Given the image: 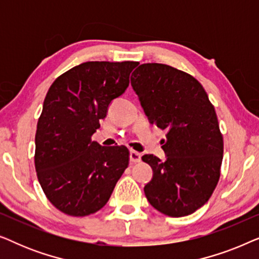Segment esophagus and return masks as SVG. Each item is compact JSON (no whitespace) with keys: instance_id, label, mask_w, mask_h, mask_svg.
Masks as SVG:
<instances>
[{"instance_id":"obj_1","label":"esophagus","mask_w":259,"mask_h":259,"mask_svg":"<svg viewBox=\"0 0 259 259\" xmlns=\"http://www.w3.org/2000/svg\"><path fill=\"white\" fill-rule=\"evenodd\" d=\"M130 160L131 162H139L141 160V153L132 150L130 152Z\"/></svg>"}]
</instances>
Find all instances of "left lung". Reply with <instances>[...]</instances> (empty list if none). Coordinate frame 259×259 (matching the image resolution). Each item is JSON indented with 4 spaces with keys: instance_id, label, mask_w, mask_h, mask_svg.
<instances>
[{
    "instance_id": "obj_1",
    "label": "left lung",
    "mask_w": 259,
    "mask_h": 259,
    "mask_svg": "<svg viewBox=\"0 0 259 259\" xmlns=\"http://www.w3.org/2000/svg\"><path fill=\"white\" fill-rule=\"evenodd\" d=\"M131 83L151 123L166 130V160L153 154L143 161L153 169L144 187L161 213L184 217L203 206L221 177L223 136L213 105L192 75L162 63H143Z\"/></svg>"
}]
</instances>
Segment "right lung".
<instances>
[{
  "mask_svg": "<svg viewBox=\"0 0 259 259\" xmlns=\"http://www.w3.org/2000/svg\"><path fill=\"white\" fill-rule=\"evenodd\" d=\"M138 62L88 61L49 87L35 134V169L46 197L63 213L84 217L107 203L130 162L126 146L92 140Z\"/></svg>",
  "mask_w": 259,
  "mask_h": 259,
  "instance_id": "right-lung-1",
  "label": "right lung"
}]
</instances>
